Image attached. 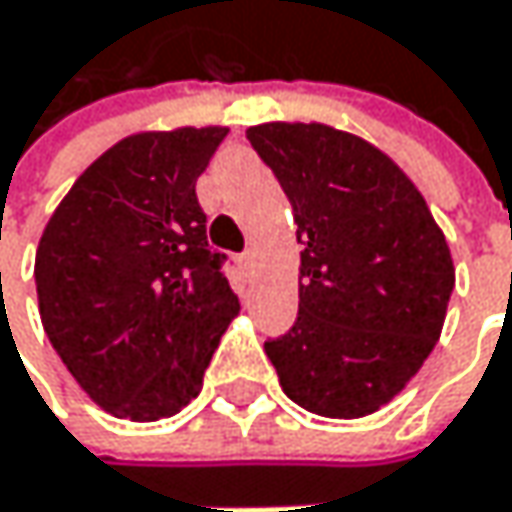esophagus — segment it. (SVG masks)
<instances>
[{
	"instance_id": "1",
	"label": "esophagus",
	"mask_w": 512,
	"mask_h": 512,
	"mask_svg": "<svg viewBox=\"0 0 512 512\" xmlns=\"http://www.w3.org/2000/svg\"><path fill=\"white\" fill-rule=\"evenodd\" d=\"M238 265H241L244 271H250V268L256 265V253H253V250H244V253L238 256Z\"/></svg>"
}]
</instances>
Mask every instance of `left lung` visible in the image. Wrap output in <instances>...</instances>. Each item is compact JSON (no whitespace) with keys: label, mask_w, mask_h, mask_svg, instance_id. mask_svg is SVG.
Here are the masks:
<instances>
[{"label":"left lung","mask_w":512,"mask_h":512,"mask_svg":"<svg viewBox=\"0 0 512 512\" xmlns=\"http://www.w3.org/2000/svg\"><path fill=\"white\" fill-rule=\"evenodd\" d=\"M247 138L286 191L300 250L297 321L265 342L288 398L324 418L386 407L439 342L454 259L413 179L327 123H259Z\"/></svg>","instance_id":"left-lung-1"}]
</instances>
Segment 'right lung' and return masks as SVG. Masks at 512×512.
I'll return each mask as SVG.
<instances>
[{"instance_id":"1","label":"right lung","mask_w":512,"mask_h":512,"mask_svg":"<svg viewBox=\"0 0 512 512\" xmlns=\"http://www.w3.org/2000/svg\"><path fill=\"white\" fill-rule=\"evenodd\" d=\"M226 132L179 126L117 141L73 182L40 235L43 330L111 416L159 421L188 407L241 309L194 191Z\"/></svg>"}]
</instances>
